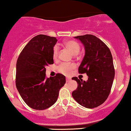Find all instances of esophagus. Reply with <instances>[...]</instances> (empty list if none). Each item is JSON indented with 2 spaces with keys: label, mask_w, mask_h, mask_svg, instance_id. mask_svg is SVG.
I'll list each match as a JSON object with an SVG mask.
<instances>
[{
  "label": "esophagus",
  "mask_w": 131,
  "mask_h": 131,
  "mask_svg": "<svg viewBox=\"0 0 131 131\" xmlns=\"http://www.w3.org/2000/svg\"><path fill=\"white\" fill-rule=\"evenodd\" d=\"M70 80H71V79H70V78H66V81H67V82L70 81Z\"/></svg>",
  "instance_id": "obj_1"
}]
</instances>
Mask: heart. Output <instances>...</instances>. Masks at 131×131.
Here are the masks:
<instances>
[{"instance_id": "obj_1", "label": "heart", "mask_w": 131, "mask_h": 131, "mask_svg": "<svg viewBox=\"0 0 131 131\" xmlns=\"http://www.w3.org/2000/svg\"><path fill=\"white\" fill-rule=\"evenodd\" d=\"M64 46L71 52L74 55L78 54L80 50V46L76 41L73 40H67L64 43ZM59 52V48L57 45L54 46L53 49V57L57 58L58 57ZM75 66L73 64H68V63H61L58 67V70L60 73L64 74H68L71 72V70L74 68Z\"/></svg>"}]
</instances>
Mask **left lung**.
<instances>
[{
    "label": "left lung",
    "mask_w": 131,
    "mask_h": 131,
    "mask_svg": "<svg viewBox=\"0 0 131 131\" xmlns=\"http://www.w3.org/2000/svg\"><path fill=\"white\" fill-rule=\"evenodd\" d=\"M83 45L85 54L78 68L80 73H86L87 81L72 78L78 83L72 96L78 104L94 108L103 104L110 94L115 71L113 57L103 41L93 35L74 37Z\"/></svg>",
    "instance_id": "1"
}]
</instances>
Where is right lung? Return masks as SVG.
<instances>
[{"label":"right lung","mask_w":131,"mask_h":131,"mask_svg":"<svg viewBox=\"0 0 131 131\" xmlns=\"http://www.w3.org/2000/svg\"><path fill=\"white\" fill-rule=\"evenodd\" d=\"M57 39L38 35L30 40L18 57L16 65V87L31 108L43 110L55 103L65 77L58 73L46 78L45 67L53 64V49Z\"/></svg>","instance_id":"obj_1"}]
</instances>
